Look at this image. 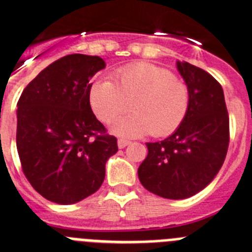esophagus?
Returning <instances> with one entry per match:
<instances>
[{
	"label": "esophagus",
	"mask_w": 252,
	"mask_h": 252,
	"mask_svg": "<svg viewBox=\"0 0 252 252\" xmlns=\"http://www.w3.org/2000/svg\"><path fill=\"white\" fill-rule=\"evenodd\" d=\"M131 142L127 141V140H124V138H120L119 141H117V146H119V149H125L126 146H128Z\"/></svg>",
	"instance_id": "esophagus-1"
}]
</instances>
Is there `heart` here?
Masks as SVG:
<instances>
[{
  "label": "heart",
  "mask_w": 252,
  "mask_h": 252,
  "mask_svg": "<svg viewBox=\"0 0 252 252\" xmlns=\"http://www.w3.org/2000/svg\"><path fill=\"white\" fill-rule=\"evenodd\" d=\"M94 114L105 124L116 121L128 107L132 114L119 120L112 132L122 137L151 133L166 136L180 127L190 106L188 85L167 68L154 63H135L114 73V82L98 78L89 91Z\"/></svg>",
  "instance_id": "b5f03b06"
}]
</instances>
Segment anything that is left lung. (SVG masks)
I'll use <instances>...</instances> for the list:
<instances>
[{
  "mask_svg": "<svg viewBox=\"0 0 252 252\" xmlns=\"http://www.w3.org/2000/svg\"><path fill=\"white\" fill-rule=\"evenodd\" d=\"M190 90V106L180 127L160 142H147L137 170L146 190L170 200L196 195L215 179L227 154L228 114L221 85L189 62L176 63Z\"/></svg>",
  "mask_w": 252,
  "mask_h": 252,
  "instance_id": "obj_1",
  "label": "left lung"
}]
</instances>
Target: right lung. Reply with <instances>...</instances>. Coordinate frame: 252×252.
Masks as SVG:
<instances>
[{"label":"right lung","instance_id":"right-lung-1","mask_svg":"<svg viewBox=\"0 0 252 252\" xmlns=\"http://www.w3.org/2000/svg\"><path fill=\"white\" fill-rule=\"evenodd\" d=\"M106 63L68 55L41 71L17 102L16 145L22 171L45 198L71 205L100 189L117 140L90 106V80Z\"/></svg>","mask_w":252,"mask_h":252}]
</instances>
